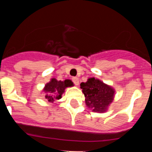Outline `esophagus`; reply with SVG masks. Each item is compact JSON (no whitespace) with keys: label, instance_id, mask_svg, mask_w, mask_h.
I'll use <instances>...</instances> for the list:
<instances>
[{"label":"esophagus","instance_id":"obj_1","mask_svg":"<svg viewBox=\"0 0 152 152\" xmlns=\"http://www.w3.org/2000/svg\"><path fill=\"white\" fill-rule=\"evenodd\" d=\"M72 81H73V83L75 85H78L79 84V79L77 78V77H73V78H72Z\"/></svg>","mask_w":152,"mask_h":152}]
</instances>
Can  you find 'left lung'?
Returning a JSON list of instances; mask_svg holds the SVG:
<instances>
[{
	"label": "left lung",
	"mask_w": 152,
	"mask_h": 152,
	"mask_svg": "<svg viewBox=\"0 0 152 152\" xmlns=\"http://www.w3.org/2000/svg\"><path fill=\"white\" fill-rule=\"evenodd\" d=\"M80 88L85 96L86 104L94 112H104L113 100V89L94 77L81 83Z\"/></svg>",
	"instance_id": "obj_1"
}]
</instances>
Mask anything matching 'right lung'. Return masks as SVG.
I'll use <instances>...</instances> for the list:
<instances>
[{
    "instance_id": "obj_1",
    "label": "right lung",
    "mask_w": 152,
    "mask_h": 152,
    "mask_svg": "<svg viewBox=\"0 0 152 152\" xmlns=\"http://www.w3.org/2000/svg\"><path fill=\"white\" fill-rule=\"evenodd\" d=\"M73 86V83L71 80H65L64 81L52 79L50 82L45 85L44 91L46 93L45 99L49 102H53L56 100H59L64 89L68 87Z\"/></svg>"
}]
</instances>
